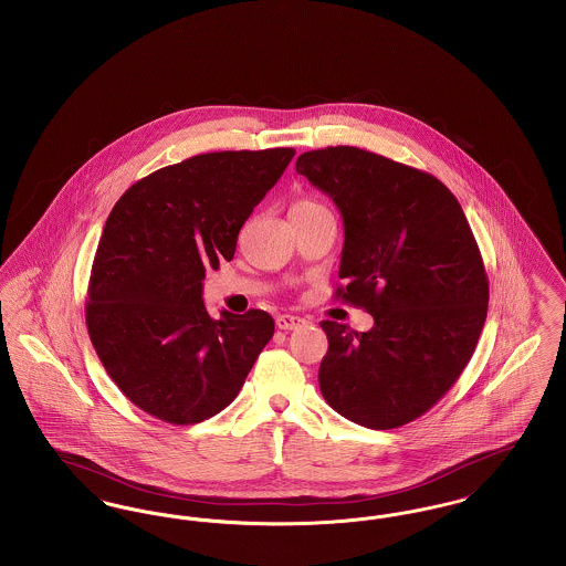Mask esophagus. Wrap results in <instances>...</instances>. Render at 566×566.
<instances>
[{
	"mask_svg": "<svg viewBox=\"0 0 566 566\" xmlns=\"http://www.w3.org/2000/svg\"><path fill=\"white\" fill-rule=\"evenodd\" d=\"M305 323H307L305 318H301V316H293V314H280V316L275 318V325H277V329H282V332L300 329V327H303Z\"/></svg>",
	"mask_w": 566,
	"mask_h": 566,
	"instance_id": "34e87169",
	"label": "esophagus"
}]
</instances>
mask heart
<instances>
[{
  "instance_id": "obj_1",
  "label": "heart",
  "mask_w": 566,
  "mask_h": 566,
  "mask_svg": "<svg viewBox=\"0 0 566 566\" xmlns=\"http://www.w3.org/2000/svg\"><path fill=\"white\" fill-rule=\"evenodd\" d=\"M318 205H321V202H316V200L300 199L293 205V209H307V207H318Z\"/></svg>"
}]
</instances>
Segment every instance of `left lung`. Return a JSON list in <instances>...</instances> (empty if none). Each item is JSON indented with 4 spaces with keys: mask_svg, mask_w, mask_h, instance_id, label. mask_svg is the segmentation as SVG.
<instances>
[{
    "mask_svg": "<svg viewBox=\"0 0 566 566\" xmlns=\"http://www.w3.org/2000/svg\"><path fill=\"white\" fill-rule=\"evenodd\" d=\"M297 172L344 218L335 300L364 307L366 333L323 321L329 350L321 391L369 430L426 415L468 366L488 316L490 284L451 190L430 172L359 147L305 151Z\"/></svg>",
    "mask_w": 566,
    "mask_h": 566,
    "instance_id": "left-lung-1",
    "label": "left lung"
}]
</instances>
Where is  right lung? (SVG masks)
<instances>
[{"label": "right lung", "instance_id": "obj_1", "mask_svg": "<svg viewBox=\"0 0 566 566\" xmlns=\"http://www.w3.org/2000/svg\"><path fill=\"white\" fill-rule=\"evenodd\" d=\"M293 147L213 151L154 170L113 207L94 256L85 323L102 366L147 415L200 423L227 408L273 335L263 310L202 303L207 269L293 160Z\"/></svg>", "mask_w": 566, "mask_h": 566}]
</instances>
